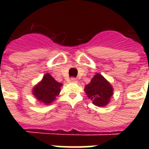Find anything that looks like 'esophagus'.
<instances>
[{
	"label": "esophagus",
	"instance_id": "esophagus-1",
	"mask_svg": "<svg viewBox=\"0 0 149 149\" xmlns=\"http://www.w3.org/2000/svg\"><path fill=\"white\" fill-rule=\"evenodd\" d=\"M71 82H72V83H77V78H74V77H72V78H71Z\"/></svg>",
	"mask_w": 149,
	"mask_h": 149
}]
</instances>
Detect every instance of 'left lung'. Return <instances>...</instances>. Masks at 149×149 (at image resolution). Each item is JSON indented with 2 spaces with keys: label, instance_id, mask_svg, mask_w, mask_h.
Here are the masks:
<instances>
[{
  "label": "left lung",
  "instance_id": "8db88e82",
  "mask_svg": "<svg viewBox=\"0 0 149 149\" xmlns=\"http://www.w3.org/2000/svg\"><path fill=\"white\" fill-rule=\"evenodd\" d=\"M84 89L93 104L98 107L107 105L113 94V89L111 84L98 73L92 78L90 83L86 85Z\"/></svg>",
  "mask_w": 149,
  "mask_h": 149
}]
</instances>
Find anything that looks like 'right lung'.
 <instances>
[{
	"mask_svg": "<svg viewBox=\"0 0 149 149\" xmlns=\"http://www.w3.org/2000/svg\"><path fill=\"white\" fill-rule=\"evenodd\" d=\"M62 85L61 83L57 82L50 74L47 73L43 76L42 80L34 86L33 94L38 101L48 105L60 94Z\"/></svg>",
	"mask_w": 149,
	"mask_h": 149,
	"instance_id": "right-lung-1",
	"label": "right lung"
}]
</instances>
